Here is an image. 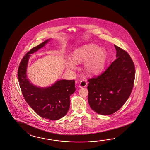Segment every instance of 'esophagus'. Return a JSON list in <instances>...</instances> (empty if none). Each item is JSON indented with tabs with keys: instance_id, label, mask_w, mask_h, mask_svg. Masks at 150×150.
I'll use <instances>...</instances> for the list:
<instances>
[{
	"instance_id": "1",
	"label": "esophagus",
	"mask_w": 150,
	"mask_h": 150,
	"mask_svg": "<svg viewBox=\"0 0 150 150\" xmlns=\"http://www.w3.org/2000/svg\"><path fill=\"white\" fill-rule=\"evenodd\" d=\"M87 82L85 80H83V81H81L80 83H79V87L80 88H83V87H86V86H87Z\"/></svg>"
}]
</instances>
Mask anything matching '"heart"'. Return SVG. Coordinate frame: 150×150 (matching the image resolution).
<instances>
[{
	"instance_id": "b5f03b06",
	"label": "heart",
	"mask_w": 150,
	"mask_h": 150,
	"mask_svg": "<svg viewBox=\"0 0 150 150\" xmlns=\"http://www.w3.org/2000/svg\"><path fill=\"white\" fill-rule=\"evenodd\" d=\"M107 52L103 49H99L95 45H87L74 51L73 61H69L68 67L76 68V63L86 61L84 64V70L90 75H95L103 70L107 60Z\"/></svg>"
}]
</instances>
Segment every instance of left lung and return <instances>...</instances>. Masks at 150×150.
<instances>
[{"label":"left lung","mask_w":150,"mask_h":150,"mask_svg":"<svg viewBox=\"0 0 150 150\" xmlns=\"http://www.w3.org/2000/svg\"><path fill=\"white\" fill-rule=\"evenodd\" d=\"M116 59L105 72L88 80V102L102 115L115 113L123 106L133 90L135 69L128 53L116 46Z\"/></svg>","instance_id":"left-lung-1"}]
</instances>
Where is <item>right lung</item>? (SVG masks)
<instances>
[{
	"mask_svg": "<svg viewBox=\"0 0 150 150\" xmlns=\"http://www.w3.org/2000/svg\"><path fill=\"white\" fill-rule=\"evenodd\" d=\"M47 40L31 49L23 56L20 64L17 76L22 93L26 102L41 117L51 120L64 117L70 106V96L76 90L74 80H60L47 88L33 86L27 78V66L30 54L45 46Z\"/></svg>",
	"mask_w": 150,
	"mask_h": 150,
	"instance_id": "obj_1",
	"label": "right lung"
}]
</instances>
